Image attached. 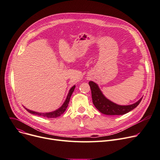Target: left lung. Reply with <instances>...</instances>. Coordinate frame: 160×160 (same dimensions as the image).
I'll list each match as a JSON object with an SVG mask.
<instances>
[{"mask_svg":"<svg viewBox=\"0 0 160 160\" xmlns=\"http://www.w3.org/2000/svg\"><path fill=\"white\" fill-rule=\"evenodd\" d=\"M91 88L92 101L95 108L99 111L105 115H124L136 108L141 102L142 98L132 104L128 106H121L117 104L108 99L102 94V92L95 82H89Z\"/></svg>","mask_w":160,"mask_h":160,"instance_id":"8db88e82","label":"left lung"}]
</instances>
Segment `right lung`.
<instances>
[{
	"mask_svg": "<svg viewBox=\"0 0 160 160\" xmlns=\"http://www.w3.org/2000/svg\"><path fill=\"white\" fill-rule=\"evenodd\" d=\"M76 88V86H73V87L70 88V90H69V92L68 93V95L67 97V99L65 100V101L64 102V103L63 104V105L61 106L59 109H56V111L52 112H49V113H38V112H33L31 111L30 109H28L27 108H26V109H27V111L28 112H29L31 114L33 115H38V116H41V117H46V118H56L58 117L59 116H61V115H62L67 109V108L68 107L70 99V97L74 90Z\"/></svg>",
	"mask_w": 160,
	"mask_h": 160,
	"instance_id": "add662e5",
	"label": "right lung"
}]
</instances>
